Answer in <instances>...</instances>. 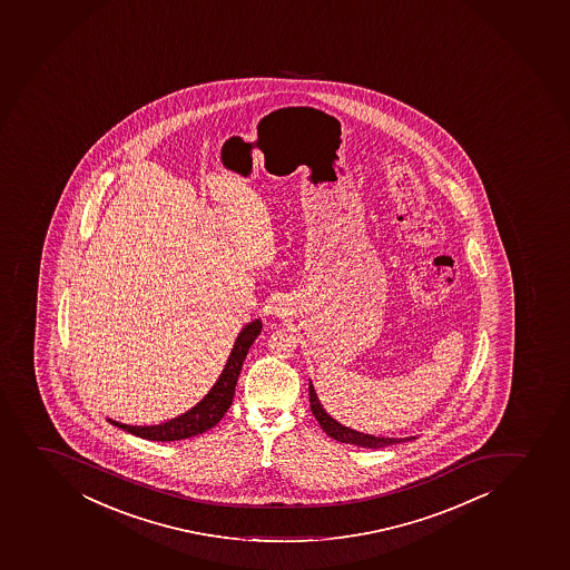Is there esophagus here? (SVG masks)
Masks as SVG:
<instances>
[{"label":"esophagus","instance_id":"obj_1","mask_svg":"<svg viewBox=\"0 0 570 570\" xmlns=\"http://www.w3.org/2000/svg\"><path fill=\"white\" fill-rule=\"evenodd\" d=\"M276 314H278V316H282V308H276Z\"/></svg>","mask_w":570,"mask_h":570}]
</instances>
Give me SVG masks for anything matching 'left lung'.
I'll use <instances>...</instances> for the list:
<instances>
[{
  "instance_id": "obj_1",
  "label": "left lung",
  "mask_w": 570,
  "mask_h": 570,
  "mask_svg": "<svg viewBox=\"0 0 570 570\" xmlns=\"http://www.w3.org/2000/svg\"><path fill=\"white\" fill-rule=\"evenodd\" d=\"M308 394H311V410L316 417L317 423L322 426L325 434L331 435L333 440L341 441V443H350V445L368 446V449H382V446L396 445L402 441L415 440V435L411 438H380V435L363 434L357 430L347 429L344 424L338 423L336 419L331 417L327 411L323 410L322 402L317 399L314 385H308Z\"/></svg>"
}]
</instances>
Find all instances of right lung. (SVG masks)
Masks as SVG:
<instances>
[{
    "mask_svg": "<svg viewBox=\"0 0 570 570\" xmlns=\"http://www.w3.org/2000/svg\"><path fill=\"white\" fill-rule=\"evenodd\" d=\"M262 333V320H254L247 323L239 336L235 338L234 347L229 353L228 361L224 364L223 374L218 376L217 383L204 399L194 405L193 410L185 411L179 417L170 419L166 423L153 424V426H130V424L118 423L108 419L114 426L138 435L149 441H179L204 434L206 430L213 429L224 417L234 402L235 385L239 377L243 361L247 357L248 350L253 342Z\"/></svg>",
    "mask_w": 570,
    "mask_h": 570,
    "instance_id": "add662e5",
    "label": "right lung"
}]
</instances>
